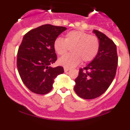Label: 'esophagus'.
<instances>
[{"label": "esophagus", "instance_id": "1", "mask_svg": "<svg viewBox=\"0 0 130 130\" xmlns=\"http://www.w3.org/2000/svg\"><path fill=\"white\" fill-rule=\"evenodd\" d=\"M64 72H68V71L70 70V68H69L64 67Z\"/></svg>", "mask_w": 130, "mask_h": 130}]
</instances>
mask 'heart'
<instances>
[{"label": "heart", "mask_w": 130, "mask_h": 130, "mask_svg": "<svg viewBox=\"0 0 130 130\" xmlns=\"http://www.w3.org/2000/svg\"><path fill=\"white\" fill-rule=\"evenodd\" d=\"M71 47L72 54L58 59L59 64L64 67H75L82 60L85 62L93 60L99 52L100 42L96 36L81 30L70 31L65 35L64 40L57 38L53 42L55 52L60 56L65 55Z\"/></svg>", "instance_id": "b5f03b06"}]
</instances>
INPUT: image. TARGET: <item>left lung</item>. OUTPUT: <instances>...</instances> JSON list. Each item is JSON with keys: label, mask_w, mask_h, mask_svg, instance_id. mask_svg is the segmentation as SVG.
Here are the masks:
<instances>
[{"label": "left lung", "mask_w": 130, "mask_h": 130, "mask_svg": "<svg viewBox=\"0 0 130 130\" xmlns=\"http://www.w3.org/2000/svg\"><path fill=\"white\" fill-rule=\"evenodd\" d=\"M92 32L99 40V52L94 59L79 70L74 87L77 94L87 100L99 97L106 91L115 77L118 64L114 42L97 30H93Z\"/></svg>", "instance_id": "left-lung-1"}]
</instances>
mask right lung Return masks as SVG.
<instances>
[{"mask_svg":"<svg viewBox=\"0 0 130 130\" xmlns=\"http://www.w3.org/2000/svg\"><path fill=\"white\" fill-rule=\"evenodd\" d=\"M64 26L43 25L24 36L18 49L17 66L21 80L32 92L45 94L51 90L54 80L64 73L62 66L52 67L57 60L53 42Z\"/></svg>","mask_w":130,"mask_h":130,"instance_id":"obj_1","label":"right lung"}]
</instances>
